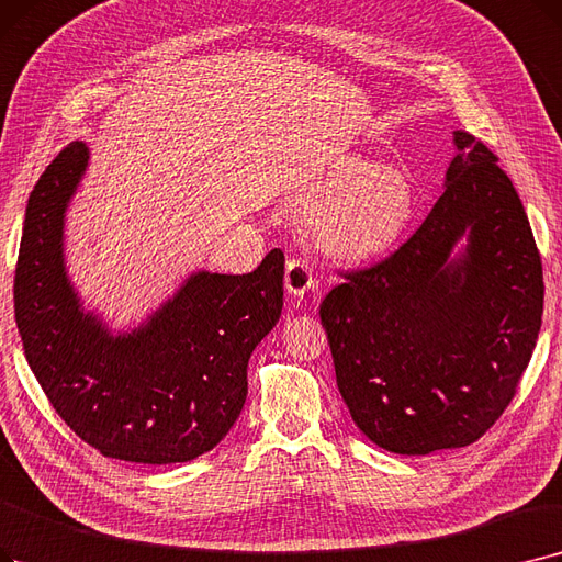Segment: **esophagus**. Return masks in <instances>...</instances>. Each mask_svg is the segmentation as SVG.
Wrapping results in <instances>:
<instances>
[{
	"label": "esophagus",
	"instance_id": "34e87169",
	"mask_svg": "<svg viewBox=\"0 0 562 562\" xmlns=\"http://www.w3.org/2000/svg\"><path fill=\"white\" fill-rule=\"evenodd\" d=\"M284 286L291 296H303L314 286V271L305 259H289L284 271Z\"/></svg>",
	"mask_w": 562,
	"mask_h": 562
}]
</instances>
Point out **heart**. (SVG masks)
<instances>
[{
	"instance_id": "b5f03b06",
	"label": "heart",
	"mask_w": 562,
	"mask_h": 562,
	"mask_svg": "<svg viewBox=\"0 0 562 562\" xmlns=\"http://www.w3.org/2000/svg\"><path fill=\"white\" fill-rule=\"evenodd\" d=\"M301 202L319 206L314 232L322 246L337 257H370L385 250L408 225L416 194L397 169L368 158H347L310 183Z\"/></svg>"
}]
</instances>
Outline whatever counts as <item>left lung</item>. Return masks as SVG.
Returning a JSON list of instances; mask_svg holds the SVG:
<instances>
[{
	"mask_svg": "<svg viewBox=\"0 0 562 562\" xmlns=\"http://www.w3.org/2000/svg\"><path fill=\"white\" fill-rule=\"evenodd\" d=\"M454 146L425 223L390 257L339 273L319 307L353 423L397 454L475 443L515 397L542 326V259L519 194L480 139L457 131Z\"/></svg>",
	"mask_w": 562,
	"mask_h": 562,
	"instance_id": "8db88e82",
	"label": "left lung"
}]
</instances>
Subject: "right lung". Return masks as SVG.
<instances>
[{"mask_svg": "<svg viewBox=\"0 0 562 562\" xmlns=\"http://www.w3.org/2000/svg\"><path fill=\"white\" fill-rule=\"evenodd\" d=\"M89 160L72 142L34 186L13 303L24 356L59 418L105 457L179 463L223 441L248 395V360L282 312L284 255L248 276L200 271L149 322L112 335L64 266V213Z\"/></svg>", "mask_w": 562, "mask_h": 562, "instance_id": "add662e5", "label": "right lung"}]
</instances>
